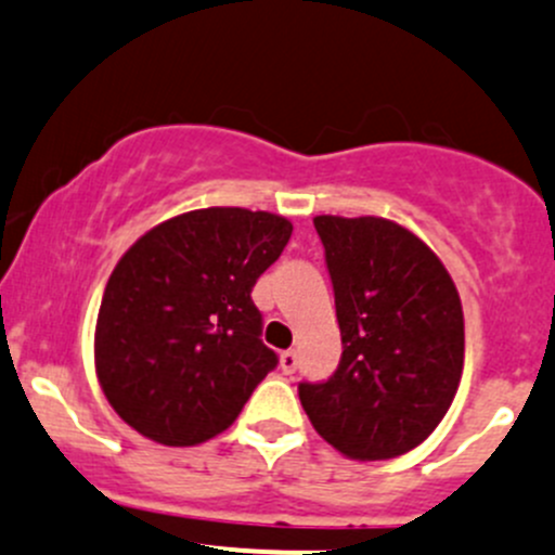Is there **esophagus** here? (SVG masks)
Listing matches in <instances>:
<instances>
[{
    "label": "esophagus",
    "mask_w": 555,
    "mask_h": 555,
    "mask_svg": "<svg viewBox=\"0 0 555 555\" xmlns=\"http://www.w3.org/2000/svg\"><path fill=\"white\" fill-rule=\"evenodd\" d=\"M279 366H282L284 375H293V372L297 370V353L295 351H284L282 356H279Z\"/></svg>",
    "instance_id": "1"
}]
</instances>
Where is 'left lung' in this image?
<instances>
[{"label":"left lung","instance_id":"left-lung-1","mask_svg":"<svg viewBox=\"0 0 555 555\" xmlns=\"http://www.w3.org/2000/svg\"><path fill=\"white\" fill-rule=\"evenodd\" d=\"M335 289L343 356L297 385L317 434L351 460H390L447 415L465 359L460 295L441 260L385 218H313Z\"/></svg>","mask_w":555,"mask_h":555}]
</instances>
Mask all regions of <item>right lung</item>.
<instances>
[{
	"mask_svg": "<svg viewBox=\"0 0 555 555\" xmlns=\"http://www.w3.org/2000/svg\"><path fill=\"white\" fill-rule=\"evenodd\" d=\"M293 236L282 215L207 207L140 236L111 273L95 370L116 415L167 447L223 434L279 356L260 340V273Z\"/></svg>",
	"mask_w": 555,
	"mask_h": 555,
	"instance_id": "add662e5",
	"label": "right lung"
}]
</instances>
